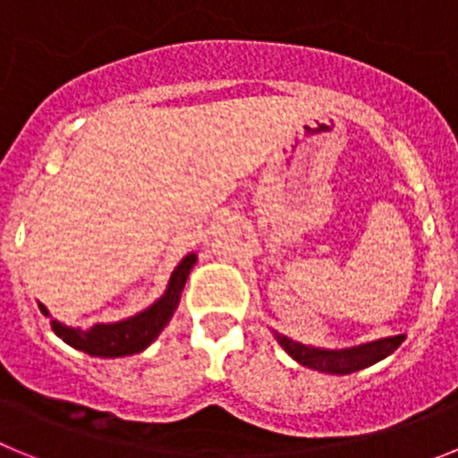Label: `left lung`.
<instances>
[{"label":"left lung","instance_id":"8db88e82","mask_svg":"<svg viewBox=\"0 0 458 458\" xmlns=\"http://www.w3.org/2000/svg\"><path fill=\"white\" fill-rule=\"evenodd\" d=\"M275 339L279 342V346L295 360L301 362L302 367H310V369L326 371V374H353V371L365 369V367L376 365L383 358H387L390 353H394L402 342L406 339V335H394V337L376 339V342L360 344V346H351V349L342 351H326V349H314V346H305L301 342H293V339L284 337V335L275 333Z\"/></svg>","mask_w":458,"mask_h":458}]
</instances>
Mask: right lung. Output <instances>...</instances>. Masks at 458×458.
<instances>
[{
    "mask_svg": "<svg viewBox=\"0 0 458 458\" xmlns=\"http://www.w3.org/2000/svg\"><path fill=\"white\" fill-rule=\"evenodd\" d=\"M194 261H197V254L194 252L183 257V261L174 268L165 293L151 307H147V310L135 314V317L119 323H96V326L87 327V330L52 321V330L68 346L84 351L89 355H96V358H123V355L141 353L157 335L163 333V327L174 317V311H176L181 301V291H183L185 282H188V275L192 270ZM38 307L46 317H50L46 305Z\"/></svg>",
    "mask_w": 458,
    "mask_h": 458,
    "instance_id": "add662e5",
    "label": "right lung"
}]
</instances>
